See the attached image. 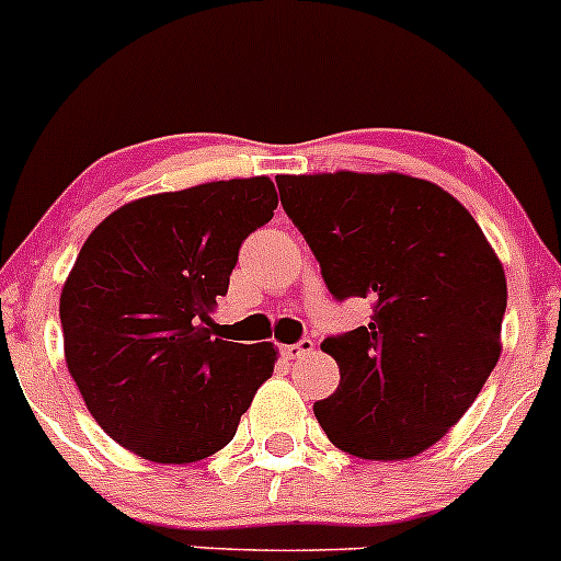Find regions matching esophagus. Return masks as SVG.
<instances>
[{"mask_svg":"<svg viewBox=\"0 0 561 561\" xmlns=\"http://www.w3.org/2000/svg\"><path fill=\"white\" fill-rule=\"evenodd\" d=\"M313 348H316L313 340L305 337V340H299V343H294V345H283L280 354L286 356V359H302V356L313 354Z\"/></svg>","mask_w":561,"mask_h":561,"instance_id":"34e87169","label":"esophagus"}]
</instances>
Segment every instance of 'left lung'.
I'll use <instances>...</instances> for the list:
<instances>
[{
	"mask_svg": "<svg viewBox=\"0 0 561 561\" xmlns=\"http://www.w3.org/2000/svg\"><path fill=\"white\" fill-rule=\"evenodd\" d=\"M280 205L332 297L373 321L327 337L340 386L313 405L340 451L400 461L435 446L481 394L502 354L507 283L465 205L402 172L278 175Z\"/></svg>",
	"mask_w": 561,
	"mask_h": 561,
	"instance_id": "8db88e82",
	"label": "left lung"
}]
</instances>
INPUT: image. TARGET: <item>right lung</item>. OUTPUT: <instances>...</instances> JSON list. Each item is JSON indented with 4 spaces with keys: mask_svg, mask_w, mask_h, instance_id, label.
Wrapping results in <instances>:
<instances>
[{
    "mask_svg": "<svg viewBox=\"0 0 561 561\" xmlns=\"http://www.w3.org/2000/svg\"><path fill=\"white\" fill-rule=\"evenodd\" d=\"M275 207L270 178L213 181L126 202L83 242L61 288L65 359L126 451L159 465L207 459L273 375V343L210 337V313L242 240Z\"/></svg>",
    "mask_w": 561,
    "mask_h": 561,
    "instance_id": "right-lung-1",
    "label": "right lung"
}]
</instances>
